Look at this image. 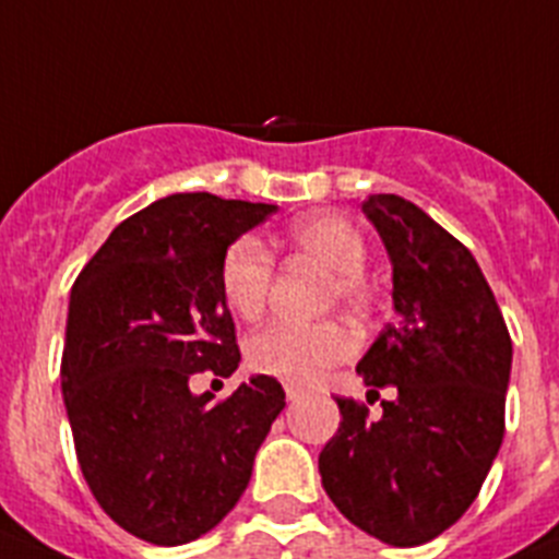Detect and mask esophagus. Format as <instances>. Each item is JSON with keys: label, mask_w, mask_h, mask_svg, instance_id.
<instances>
[{"label": "esophagus", "mask_w": 559, "mask_h": 559, "mask_svg": "<svg viewBox=\"0 0 559 559\" xmlns=\"http://www.w3.org/2000/svg\"><path fill=\"white\" fill-rule=\"evenodd\" d=\"M285 396H288V402H299V399L305 396V388H299V385H285Z\"/></svg>", "instance_id": "34e87169"}]
</instances>
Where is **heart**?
<instances>
[{
  "instance_id": "obj_1",
  "label": "heart",
  "mask_w": 559,
  "mask_h": 559,
  "mask_svg": "<svg viewBox=\"0 0 559 559\" xmlns=\"http://www.w3.org/2000/svg\"><path fill=\"white\" fill-rule=\"evenodd\" d=\"M288 243L321 269L332 271L330 299L341 301L355 313L371 305V285L366 280L368 243L360 229L343 216L316 213L288 227ZM274 283V258L254 235H240L227 246L218 265V288L235 316L254 321L263 316ZM355 337L335 321L321 324H290L276 321L252 335L246 360L258 373L276 380L310 385L321 380L332 366L349 360Z\"/></svg>"
}]
</instances>
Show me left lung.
<instances>
[{
    "label": "left lung",
    "instance_id": "1",
    "mask_svg": "<svg viewBox=\"0 0 559 559\" xmlns=\"http://www.w3.org/2000/svg\"><path fill=\"white\" fill-rule=\"evenodd\" d=\"M362 213L391 258L396 319L357 373L393 399L380 418L335 399L343 421L319 454L321 485L377 540L421 546L468 510L499 454L513 341L454 235L396 193H373Z\"/></svg>",
    "mask_w": 559,
    "mask_h": 559
}]
</instances>
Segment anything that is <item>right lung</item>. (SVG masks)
Here are the masks:
<instances>
[{"instance_id": "add662e5", "label": "right lung", "mask_w": 559, "mask_h": 559, "mask_svg": "<svg viewBox=\"0 0 559 559\" xmlns=\"http://www.w3.org/2000/svg\"><path fill=\"white\" fill-rule=\"evenodd\" d=\"M276 204L174 193L121 222L76 276L60 380L82 477L121 530L191 544L238 504L285 407L265 373L213 404L191 377L240 352L218 288L227 246Z\"/></svg>"}]
</instances>
